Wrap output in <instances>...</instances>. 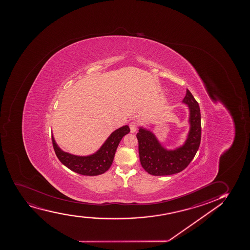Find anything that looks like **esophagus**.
Returning <instances> with one entry per match:
<instances>
[{
    "mask_svg": "<svg viewBox=\"0 0 250 250\" xmlns=\"http://www.w3.org/2000/svg\"><path fill=\"white\" fill-rule=\"evenodd\" d=\"M129 127L131 132H135L137 129H138V123L131 122L129 124Z\"/></svg>",
    "mask_w": 250,
    "mask_h": 250,
    "instance_id": "34e87169",
    "label": "esophagus"
}]
</instances>
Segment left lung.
<instances>
[{"mask_svg": "<svg viewBox=\"0 0 250 250\" xmlns=\"http://www.w3.org/2000/svg\"><path fill=\"white\" fill-rule=\"evenodd\" d=\"M183 103L189 110V131L186 141L175 149H167L155 134L143 126L137 133L142 167L153 176L175 174L185 169L198 152L201 142V114L198 102L187 89Z\"/></svg>", "mask_w": 250, "mask_h": 250, "instance_id": "obj_1", "label": "left lung"}]
</instances>
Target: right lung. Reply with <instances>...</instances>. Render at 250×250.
Returning a JSON list of instances; mask_svg holds the SVG:
<instances>
[{
  "mask_svg": "<svg viewBox=\"0 0 250 250\" xmlns=\"http://www.w3.org/2000/svg\"><path fill=\"white\" fill-rule=\"evenodd\" d=\"M129 132V126L127 125L115 130L97 152L88 156L73 155L64 152L58 146L52 135V144L58 159L69 169L82 175L97 176L109 169L118 144Z\"/></svg>",
  "mask_w": 250,
  "mask_h": 250,
  "instance_id": "right-lung-1",
  "label": "right lung"
}]
</instances>
